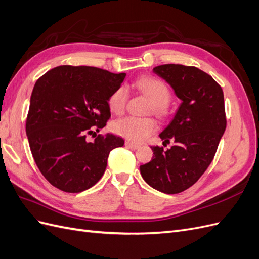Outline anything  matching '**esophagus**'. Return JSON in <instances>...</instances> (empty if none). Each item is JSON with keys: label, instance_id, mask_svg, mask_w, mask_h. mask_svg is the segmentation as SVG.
Listing matches in <instances>:
<instances>
[{"label": "esophagus", "instance_id": "1", "mask_svg": "<svg viewBox=\"0 0 259 259\" xmlns=\"http://www.w3.org/2000/svg\"><path fill=\"white\" fill-rule=\"evenodd\" d=\"M125 146L126 147H128V148H131V149H134V150H136V149H138L140 146L139 145H137V144H134V143H132V142H125Z\"/></svg>", "mask_w": 259, "mask_h": 259}]
</instances>
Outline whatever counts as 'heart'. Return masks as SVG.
<instances>
[{
	"mask_svg": "<svg viewBox=\"0 0 259 259\" xmlns=\"http://www.w3.org/2000/svg\"><path fill=\"white\" fill-rule=\"evenodd\" d=\"M136 86L152 101V111L159 116L167 113L170 91L162 80L154 76H143L137 80ZM127 89L124 85L117 88L109 98V107L114 113H122L127 103ZM156 130V122L152 117L125 116L113 123V131L117 135L131 142H143Z\"/></svg>",
	"mask_w": 259,
	"mask_h": 259,
	"instance_id": "heart-1",
	"label": "heart"
}]
</instances>
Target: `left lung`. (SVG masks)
<instances>
[{
  "label": "left lung",
  "mask_w": 259,
  "mask_h": 259,
  "mask_svg": "<svg viewBox=\"0 0 259 259\" xmlns=\"http://www.w3.org/2000/svg\"><path fill=\"white\" fill-rule=\"evenodd\" d=\"M153 72L171 86L182 104L160 134L163 145H174L167 150L151 147L153 158L140 165V174L154 189L175 194L197 183L214 159L227 124L224 93L199 68L168 64Z\"/></svg>",
  "instance_id": "obj_1"
}]
</instances>
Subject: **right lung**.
<instances>
[{
  "label": "right lung",
  "instance_id": "obj_1",
  "mask_svg": "<svg viewBox=\"0 0 259 259\" xmlns=\"http://www.w3.org/2000/svg\"><path fill=\"white\" fill-rule=\"evenodd\" d=\"M126 73L86 66H59L34 85L26 133L42 175L65 192H82L104 175L109 153L124 145L113 134L98 135L110 119L109 98Z\"/></svg>",
  "mask_w": 259,
  "mask_h": 259
}]
</instances>
